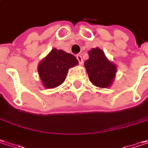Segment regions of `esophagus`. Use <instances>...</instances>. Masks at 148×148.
Here are the masks:
<instances>
[{"instance_id":"1","label":"esophagus","mask_w":148,"mask_h":148,"mask_svg":"<svg viewBox=\"0 0 148 148\" xmlns=\"http://www.w3.org/2000/svg\"><path fill=\"white\" fill-rule=\"evenodd\" d=\"M76 58L78 60V61L79 63V64H83V59H82V56L80 55H76Z\"/></svg>"}]
</instances>
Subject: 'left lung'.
Instances as JSON below:
<instances>
[{
	"label": "left lung",
	"mask_w": 148,
	"mask_h": 148,
	"mask_svg": "<svg viewBox=\"0 0 148 148\" xmlns=\"http://www.w3.org/2000/svg\"><path fill=\"white\" fill-rule=\"evenodd\" d=\"M88 60L84 62L88 79L94 86L106 88L112 84L116 77L117 66L111 62L99 48H93L88 52Z\"/></svg>",
	"instance_id": "left-lung-1"
}]
</instances>
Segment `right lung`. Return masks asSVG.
<instances>
[{
  "label": "right lung",
  "instance_id": "add662e5",
  "mask_svg": "<svg viewBox=\"0 0 148 148\" xmlns=\"http://www.w3.org/2000/svg\"><path fill=\"white\" fill-rule=\"evenodd\" d=\"M78 64L79 61L73 55L62 49H52L37 68L42 85L46 88L60 86L66 79L69 69Z\"/></svg>",
  "mask_w": 148,
  "mask_h": 148
}]
</instances>
